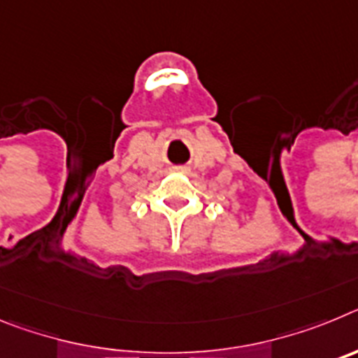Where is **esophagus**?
Segmentation results:
<instances>
[{"label": "esophagus", "mask_w": 358, "mask_h": 358, "mask_svg": "<svg viewBox=\"0 0 358 358\" xmlns=\"http://www.w3.org/2000/svg\"><path fill=\"white\" fill-rule=\"evenodd\" d=\"M179 170H181V172H186V169H179Z\"/></svg>", "instance_id": "34e87169"}]
</instances>
